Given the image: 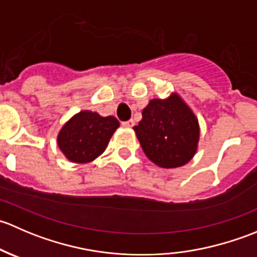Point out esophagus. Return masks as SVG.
<instances>
[{
  "label": "esophagus",
  "instance_id": "obj_1",
  "mask_svg": "<svg viewBox=\"0 0 257 257\" xmlns=\"http://www.w3.org/2000/svg\"><path fill=\"white\" fill-rule=\"evenodd\" d=\"M134 124H136V121H134L133 119H131V120H128V121H124L123 125L126 126V128H132V126H134Z\"/></svg>",
  "mask_w": 257,
  "mask_h": 257
}]
</instances>
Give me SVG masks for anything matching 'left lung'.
Returning <instances> with one entry per match:
<instances>
[{
    "instance_id": "left-lung-1",
    "label": "left lung",
    "mask_w": 257,
    "mask_h": 257,
    "mask_svg": "<svg viewBox=\"0 0 257 257\" xmlns=\"http://www.w3.org/2000/svg\"><path fill=\"white\" fill-rule=\"evenodd\" d=\"M143 118L134 126L145 155L160 168H179L198 150L200 126L193 110L178 93L165 99H152Z\"/></svg>"
}]
</instances>
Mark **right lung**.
Masks as SVG:
<instances>
[{
	"mask_svg": "<svg viewBox=\"0 0 257 257\" xmlns=\"http://www.w3.org/2000/svg\"><path fill=\"white\" fill-rule=\"evenodd\" d=\"M118 128L119 121L112 115L102 116L90 110H80L62 126L57 144L72 163H89L104 152Z\"/></svg>",
	"mask_w": 257,
	"mask_h": 257,
	"instance_id": "right-lung-1",
	"label": "right lung"
}]
</instances>
